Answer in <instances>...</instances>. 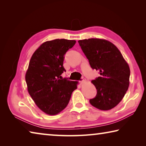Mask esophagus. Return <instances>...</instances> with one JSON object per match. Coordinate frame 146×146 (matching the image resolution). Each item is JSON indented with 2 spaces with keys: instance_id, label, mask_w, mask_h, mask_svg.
<instances>
[{
  "instance_id": "1",
  "label": "esophagus",
  "mask_w": 146,
  "mask_h": 146,
  "mask_svg": "<svg viewBox=\"0 0 146 146\" xmlns=\"http://www.w3.org/2000/svg\"><path fill=\"white\" fill-rule=\"evenodd\" d=\"M79 82H80L81 84H84L85 82V80H80V81H79Z\"/></svg>"
}]
</instances>
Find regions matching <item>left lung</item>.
Here are the masks:
<instances>
[{"mask_svg":"<svg viewBox=\"0 0 146 146\" xmlns=\"http://www.w3.org/2000/svg\"><path fill=\"white\" fill-rule=\"evenodd\" d=\"M78 42L91 68L98 70L100 75L91 81L97 93L90 102L98 110H111L122 100L129 88V65L118 49L110 41L89 38Z\"/></svg>","mask_w":146,"mask_h":146,"instance_id":"1","label":"left lung"}]
</instances>
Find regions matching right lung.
<instances>
[{"mask_svg": "<svg viewBox=\"0 0 146 146\" xmlns=\"http://www.w3.org/2000/svg\"><path fill=\"white\" fill-rule=\"evenodd\" d=\"M76 41L55 39L46 41L32 55L25 78L28 91L37 107L46 114L55 115L68 106L76 81L60 76L66 71L64 55Z\"/></svg>", "mask_w": 146, "mask_h": 146, "instance_id": "obj_1", "label": "right lung"}]
</instances>
